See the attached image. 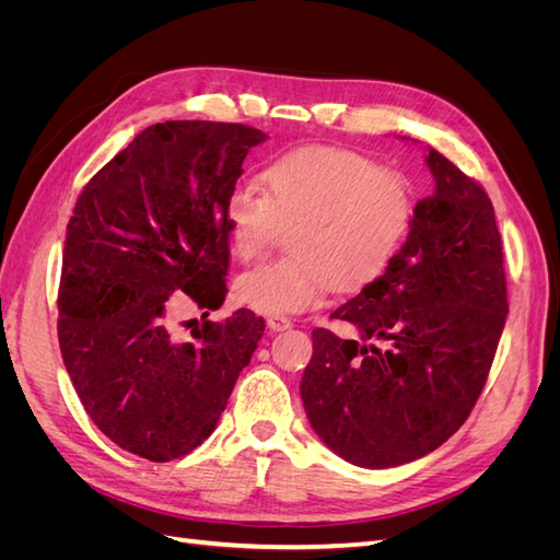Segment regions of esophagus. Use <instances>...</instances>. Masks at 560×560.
<instances>
[{"instance_id":"esophagus-1","label":"esophagus","mask_w":560,"mask_h":560,"mask_svg":"<svg viewBox=\"0 0 560 560\" xmlns=\"http://www.w3.org/2000/svg\"><path fill=\"white\" fill-rule=\"evenodd\" d=\"M266 325H268L270 331H284V329L292 327V319L284 317V315H268Z\"/></svg>"}]
</instances>
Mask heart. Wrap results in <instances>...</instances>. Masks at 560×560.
<instances>
[{
	"mask_svg": "<svg viewBox=\"0 0 560 560\" xmlns=\"http://www.w3.org/2000/svg\"><path fill=\"white\" fill-rule=\"evenodd\" d=\"M224 226L238 259L266 254L292 226V257L252 268L235 280V299L264 315L303 313L334 290L362 292L395 264L413 222L404 175L343 147L303 144L270 159L259 184H241L224 200Z\"/></svg>",
	"mask_w": 560,
	"mask_h": 560,
	"instance_id": "1",
	"label": "heart"
}]
</instances>
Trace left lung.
Segmentation results:
<instances>
[{
	"mask_svg": "<svg viewBox=\"0 0 560 560\" xmlns=\"http://www.w3.org/2000/svg\"><path fill=\"white\" fill-rule=\"evenodd\" d=\"M425 161L436 189L418 200L399 257L331 313L360 338L315 329L301 378L317 436L371 469L418 460L460 430L510 311L493 202L439 151Z\"/></svg>",
	"mask_w": 560,
	"mask_h": 560,
	"instance_id": "obj_1",
	"label": "left lung"
}]
</instances>
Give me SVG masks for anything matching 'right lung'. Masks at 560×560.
Masks as SVG:
<instances>
[{"instance_id": "obj_1", "label": "right lung", "mask_w": 560, "mask_h": 560, "mask_svg": "<svg viewBox=\"0 0 560 560\" xmlns=\"http://www.w3.org/2000/svg\"><path fill=\"white\" fill-rule=\"evenodd\" d=\"M264 140L243 124L149 126L83 186L67 224L62 362L97 430L151 463L206 442L264 334L245 308L208 319L226 299L224 200ZM182 300L203 311L191 339L172 329Z\"/></svg>"}]
</instances>
